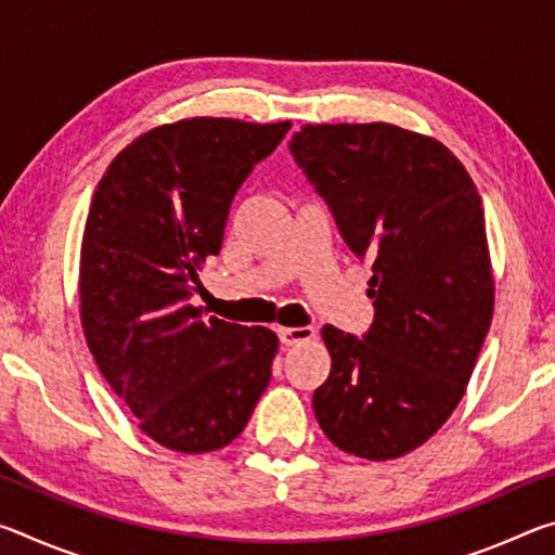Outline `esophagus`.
<instances>
[{
  "label": "esophagus",
  "mask_w": 555,
  "mask_h": 555,
  "mask_svg": "<svg viewBox=\"0 0 555 555\" xmlns=\"http://www.w3.org/2000/svg\"><path fill=\"white\" fill-rule=\"evenodd\" d=\"M315 337V327L311 325H304V327H279V340L281 345H300V343H308Z\"/></svg>",
  "instance_id": "esophagus-1"
}]
</instances>
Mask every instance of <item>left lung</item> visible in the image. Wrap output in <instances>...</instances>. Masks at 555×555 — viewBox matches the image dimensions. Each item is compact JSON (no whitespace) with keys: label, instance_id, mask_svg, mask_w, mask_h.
I'll return each instance as SVG.
<instances>
[{"label":"left lung","instance_id":"left-lung-1","mask_svg":"<svg viewBox=\"0 0 555 555\" xmlns=\"http://www.w3.org/2000/svg\"><path fill=\"white\" fill-rule=\"evenodd\" d=\"M288 149L347 247L372 261L370 331L323 327L333 367L315 418L345 453L401 457L455 411L490 331L482 198L450 149L387 121L306 125Z\"/></svg>","mask_w":555,"mask_h":555}]
</instances>
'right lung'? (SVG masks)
I'll return each instance as SVG.
<instances>
[{
	"instance_id": "add662e5",
	"label": "right lung",
	"mask_w": 555,
	"mask_h": 555,
	"mask_svg": "<svg viewBox=\"0 0 555 555\" xmlns=\"http://www.w3.org/2000/svg\"><path fill=\"white\" fill-rule=\"evenodd\" d=\"M291 121L193 117L137 137L102 176L80 247V321L139 428L178 453L237 438L271 379L279 337L191 298L220 255L234 193Z\"/></svg>"
}]
</instances>
